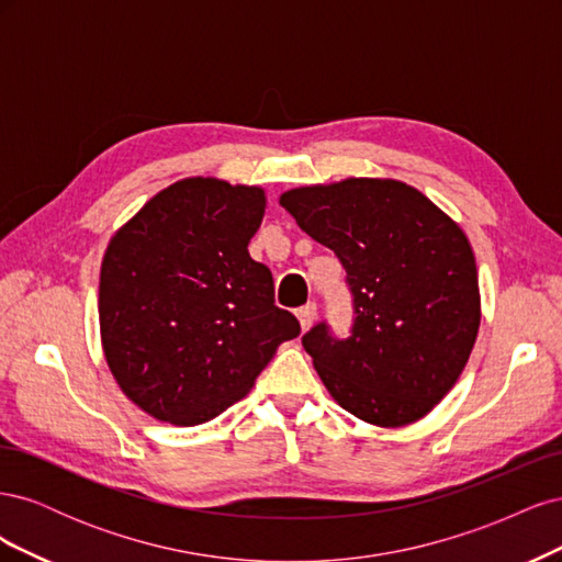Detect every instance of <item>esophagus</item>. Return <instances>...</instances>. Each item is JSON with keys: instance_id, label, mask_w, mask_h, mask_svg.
I'll return each instance as SVG.
<instances>
[{"instance_id": "1", "label": "esophagus", "mask_w": 562, "mask_h": 562, "mask_svg": "<svg viewBox=\"0 0 562 562\" xmlns=\"http://www.w3.org/2000/svg\"><path fill=\"white\" fill-rule=\"evenodd\" d=\"M297 318H300V326H302V330L312 328V323L316 321V302L302 304V307L297 310Z\"/></svg>"}]
</instances>
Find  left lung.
Segmentation results:
<instances>
[{"mask_svg": "<svg viewBox=\"0 0 562 562\" xmlns=\"http://www.w3.org/2000/svg\"><path fill=\"white\" fill-rule=\"evenodd\" d=\"M281 206L347 271L349 335H335L328 321L302 335L333 398L380 427L427 415L462 375L481 323L464 232L396 180L300 187Z\"/></svg>", "mask_w": 562, "mask_h": 562, "instance_id": "left-lung-1", "label": "left lung"}]
</instances>
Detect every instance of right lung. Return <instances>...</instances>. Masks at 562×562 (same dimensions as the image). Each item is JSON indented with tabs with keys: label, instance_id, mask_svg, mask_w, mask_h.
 <instances>
[{
	"label": "right lung",
	"instance_id": "1",
	"mask_svg": "<svg viewBox=\"0 0 562 562\" xmlns=\"http://www.w3.org/2000/svg\"><path fill=\"white\" fill-rule=\"evenodd\" d=\"M262 215L258 187L187 178L112 236L100 335L114 380L151 417L178 427L217 417L300 335L269 267L248 255Z\"/></svg>",
	"mask_w": 562,
	"mask_h": 562
}]
</instances>
